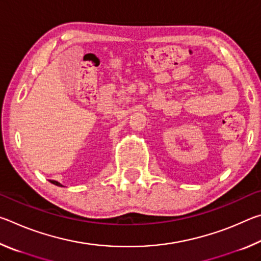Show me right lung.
<instances>
[{
	"instance_id": "right-lung-1",
	"label": "right lung",
	"mask_w": 261,
	"mask_h": 261,
	"mask_svg": "<svg viewBox=\"0 0 261 261\" xmlns=\"http://www.w3.org/2000/svg\"><path fill=\"white\" fill-rule=\"evenodd\" d=\"M51 183L55 184V185H59V187H62V185L59 182H56V180H51Z\"/></svg>"
}]
</instances>
